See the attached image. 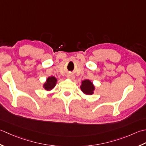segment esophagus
Masks as SVG:
<instances>
[{"mask_svg":"<svg viewBox=\"0 0 146 146\" xmlns=\"http://www.w3.org/2000/svg\"><path fill=\"white\" fill-rule=\"evenodd\" d=\"M67 77L68 79H74V78H75V77H74V76L71 75V74H69V75H67Z\"/></svg>","mask_w":146,"mask_h":146,"instance_id":"1","label":"esophagus"}]
</instances>
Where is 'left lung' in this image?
<instances>
[{"label":"left lung","mask_w":146,"mask_h":146,"mask_svg":"<svg viewBox=\"0 0 146 146\" xmlns=\"http://www.w3.org/2000/svg\"><path fill=\"white\" fill-rule=\"evenodd\" d=\"M80 88L83 93L86 95H92L94 94L95 90V86L90 80L86 79L81 82V85Z\"/></svg>","instance_id":"obj_1"}]
</instances>
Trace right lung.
<instances>
[{
	"label": "right lung",
	"instance_id": "add662e5",
	"mask_svg": "<svg viewBox=\"0 0 146 146\" xmlns=\"http://www.w3.org/2000/svg\"><path fill=\"white\" fill-rule=\"evenodd\" d=\"M56 83H57V79L55 77L50 76L43 84V88L47 91H50L55 87Z\"/></svg>",
	"mask_w": 146,
	"mask_h": 146
}]
</instances>
